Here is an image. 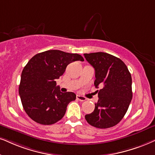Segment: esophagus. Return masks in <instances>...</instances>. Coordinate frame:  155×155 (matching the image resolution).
I'll return each mask as SVG.
<instances>
[{
    "instance_id": "esophagus-1",
    "label": "esophagus",
    "mask_w": 155,
    "mask_h": 155,
    "mask_svg": "<svg viewBox=\"0 0 155 155\" xmlns=\"http://www.w3.org/2000/svg\"><path fill=\"white\" fill-rule=\"evenodd\" d=\"M76 99H77V100H79L80 101H84L87 100V99H86L85 97H83V96H80V95L76 96Z\"/></svg>"
}]
</instances>
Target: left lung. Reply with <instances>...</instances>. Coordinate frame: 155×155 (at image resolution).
I'll list each match as a JSON object with an SVG mask.
<instances>
[{"mask_svg":"<svg viewBox=\"0 0 155 155\" xmlns=\"http://www.w3.org/2000/svg\"><path fill=\"white\" fill-rule=\"evenodd\" d=\"M94 68V86L99 100L94 111L85 116L91 126L107 129L118 124L126 114L132 99V76L120 58L104 52L84 54Z\"/></svg>","mask_w":155,"mask_h":155,"instance_id":"8db88e82","label":"left lung"}]
</instances>
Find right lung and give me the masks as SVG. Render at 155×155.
Segmentation results:
<instances>
[{
    "instance_id": "1",
    "label": "right lung",
    "mask_w": 155,
    "mask_h": 155,
    "mask_svg": "<svg viewBox=\"0 0 155 155\" xmlns=\"http://www.w3.org/2000/svg\"><path fill=\"white\" fill-rule=\"evenodd\" d=\"M81 55L48 50L33 56L21 73L18 92L25 113L38 124L50 125L63 118L69 102L76 99L73 92H61L56 80L66 66Z\"/></svg>"
}]
</instances>
